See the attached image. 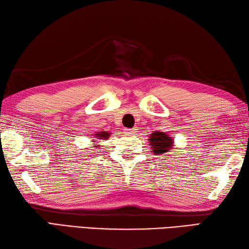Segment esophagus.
<instances>
[{
    "instance_id": "esophagus-1",
    "label": "esophagus",
    "mask_w": 249,
    "mask_h": 249,
    "mask_svg": "<svg viewBox=\"0 0 249 249\" xmlns=\"http://www.w3.org/2000/svg\"><path fill=\"white\" fill-rule=\"evenodd\" d=\"M137 127H134V128H131V129H129V128H126L124 131L126 134H135V133H137Z\"/></svg>"
}]
</instances>
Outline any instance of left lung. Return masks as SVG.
Wrapping results in <instances>:
<instances>
[{
	"label": "left lung",
	"mask_w": 249,
	"mask_h": 249,
	"mask_svg": "<svg viewBox=\"0 0 249 249\" xmlns=\"http://www.w3.org/2000/svg\"><path fill=\"white\" fill-rule=\"evenodd\" d=\"M149 143L151 145L152 153L155 155H162L171 152L173 149L174 139L162 131H154L150 135Z\"/></svg>",
	"instance_id": "8db88e82"
}]
</instances>
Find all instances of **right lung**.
I'll list each match as a JSON object with an SVG mask.
<instances>
[{
	"label": "right lung",
	"instance_id": "obj_1",
	"mask_svg": "<svg viewBox=\"0 0 249 249\" xmlns=\"http://www.w3.org/2000/svg\"><path fill=\"white\" fill-rule=\"evenodd\" d=\"M94 137L95 138H97L98 140H106V139H108L109 137H110V133H108V131H96V133L94 134ZM96 140H93V142H95ZM93 146H95V147H97V146H99L98 144H95V145H93Z\"/></svg>",
	"mask_w": 249,
	"mask_h": 249
}]
</instances>
